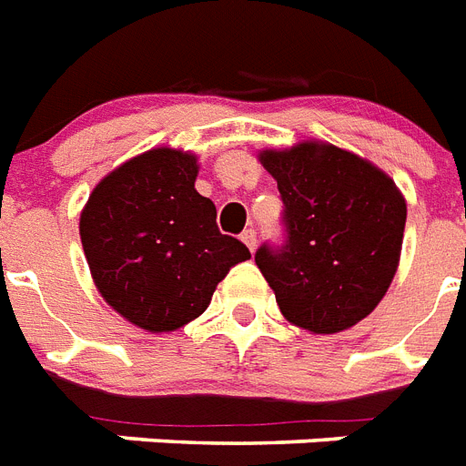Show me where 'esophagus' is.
<instances>
[{"label":"esophagus","instance_id":"esophagus-1","mask_svg":"<svg viewBox=\"0 0 466 466\" xmlns=\"http://www.w3.org/2000/svg\"><path fill=\"white\" fill-rule=\"evenodd\" d=\"M240 240H243L250 250H255L257 248V230L255 228H245L243 233H240Z\"/></svg>","mask_w":466,"mask_h":466}]
</instances>
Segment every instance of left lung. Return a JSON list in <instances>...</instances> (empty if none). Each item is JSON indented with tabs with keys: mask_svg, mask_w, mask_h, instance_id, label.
Returning <instances> with one entry per match:
<instances>
[{
	"mask_svg": "<svg viewBox=\"0 0 466 466\" xmlns=\"http://www.w3.org/2000/svg\"><path fill=\"white\" fill-rule=\"evenodd\" d=\"M284 202V240L255 262L284 318L315 334L373 312L400 264L407 202L382 170L332 144L264 151Z\"/></svg>",
	"mask_w": 466,
	"mask_h": 466,
	"instance_id": "obj_1",
	"label": "left lung"
}]
</instances>
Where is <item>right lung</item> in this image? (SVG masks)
<instances>
[{
	"instance_id": "right-lung-1",
	"label": "right lung",
	"mask_w": 466,
	"mask_h": 466,
	"mask_svg": "<svg viewBox=\"0 0 466 466\" xmlns=\"http://www.w3.org/2000/svg\"><path fill=\"white\" fill-rule=\"evenodd\" d=\"M195 180V156L154 148L103 177L81 211L100 296L148 332L199 318L230 267L250 259L238 238L218 230L214 202Z\"/></svg>"
}]
</instances>
